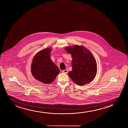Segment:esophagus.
I'll list each match as a JSON object with an SVG mask.
<instances>
[{"label":"esophagus","mask_w":128,"mask_h":128,"mask_svg":"<svg viewBox=\"0 0 128 128\" xmlns=\"http://www.w3.org/2000/svg\"><path fill=\"white\" fill-rule=\"evenodd\" d=\"M68 72V70H65L62 71V72H63V73H64V74H67Z\"/></svg>","instance_id":"34e87169"}]
</instances>
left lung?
<instances>
[{
  "instance_id": "obj_1",
  "label": "left lung",
  "mask_w": 128,
  "mask_h": 128,
  "mask_svg": "<svg viewBox=\"0 0 128 128\" xmlns=\"http://www.w3.org/2000/svg\"><path fill=\"white\" fill-rule=\"evenodd\" d=\"M65 49L72 57V69L68 72L72 80L80 86L93 80L96 75L97 65L90 51L82 46L76 45L67 47Z\"/></svg>"
}]
</instances>
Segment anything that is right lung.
Masks as SVG:
<instances>
[{"label": "right lung", "instance_id": "right-lung-1", "mask_svg": "<svg viewBox=\"0 0 128 128\" xmlns=\"http://www.w3.org/2000/svg\"><path fill=\"white\" fill-rule=\"evenodd\" d=\"M52 49L48 48L39 52L34 57L31 70L35 79L44 84H50L60 73L58 67L50 58Z\"/></svg>", "mask_w": 128, "mask_h": 128}]
</instances>
